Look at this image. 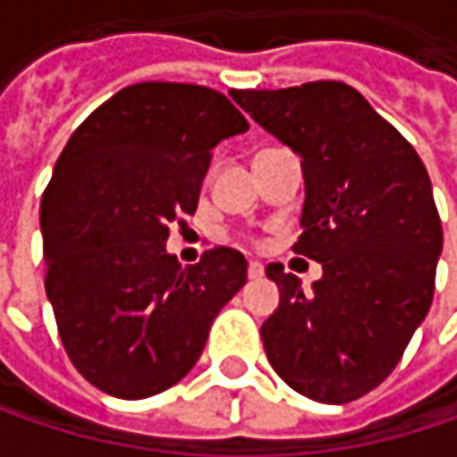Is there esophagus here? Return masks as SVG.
<instances>
[{"mask_svg": "<svg viewBox=\"0 0 457 457\" xmlns=\"http://www.w3.org/2000/svg\"><path fill=\"white\" fill-rule=\"evenodd\" d=\"M262 275H264V267L259 262H248V278L251 280H259Z\"/></svg>", "mask_w": 457, "mask_h": 457, "instance_id": "34e87169", "label": "esophagus"}]
</instances>
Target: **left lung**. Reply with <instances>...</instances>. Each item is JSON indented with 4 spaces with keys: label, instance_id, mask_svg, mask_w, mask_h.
I'll list each match as a JSON object with an SVG mask.
<instances>
[{
    "label": "left lung",
    "instance_id": "obj_1",
    "mask_svg": "<svg viewBox=\"0 0 457 457\" xmlns=\"http://www.w3.org/2000/svg\"><path fill=\"white\" fill-rule=\"evenodd\" d=\"M232 100L302 158L304 232L294 251L322 264L312 291L267 264L280 288L262 341L299 395L344 405L403 360L431 299L442 222L415 147L344 81L235 89Z\"/></svg>",
    "mask_w": 457,
    "mask_h": 457
}]
</instances>
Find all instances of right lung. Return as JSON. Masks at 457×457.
Wrapping results in <instances>:
<instances>
[{
    "label": "right lung",
    "mask_w": 457,
    "mask_h": 457,
    "mask_svg": "<svg viewBox=\"0 0 457 457\" xmlns=\"http://www.w3.org/2000/svg\"><path fill=\"white\" fill-rule=\"evenodd\" d=\"M248 129L217 89L142 81L92 111L42 198L45 288L73 368L100 392L145 400L198 362L248 262L217 245L182 267L166 253L195 214L212 150Z\"/></svg>",
    "instance_id": "obj_1"
}]
</instances>
